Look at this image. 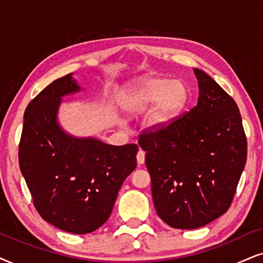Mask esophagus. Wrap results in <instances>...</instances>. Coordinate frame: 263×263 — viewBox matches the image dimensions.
Instances as JSON below:
<instances>
[{"instance_id": "obj_1", "label": "esophagus", "mask_w": 263, "mask_h": 263, "mask_svg": "<svg viewBox=\"0 0 263 263\" xmlns=\"http://www.w3.org/2000/svg\"><path fill=\"white\" fill-rule=\"evenodd\" d=\"M144 160H145V152L143 151V149H139L137 153V162L139 165H142L144 164Z\"/></svg>"}]
</instances>
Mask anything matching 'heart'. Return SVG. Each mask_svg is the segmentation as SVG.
Instances as JSON below:
<instances>
[{
  "label": "heart",
  "instance_id": "1",
  "mask_svg": "<svg viewBox=\"0 0 263 263\" xmlns=\"http://www.w3.org/2000/svg\"><path fill=\"white\" fill-rule=\"evenodd\" d=\"M188 101L185 86L165 78H148L131 85L126 92L124 108L131 114L145 115V125L159 131L171 125L183 110Z\"/></svg>",
  "mask_w": 263,
  "mask_h": 263
}]
</instances>
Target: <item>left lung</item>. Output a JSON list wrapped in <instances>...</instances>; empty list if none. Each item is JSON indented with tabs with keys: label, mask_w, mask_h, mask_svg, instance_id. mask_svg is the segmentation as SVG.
<instances>
[{
	"label": "left lung",
	"mask_w": 263,
	"mask_h": 263,
	"mask_svg": "<svg viewBox=\"0 0 263 263\" xmlns=\"http://www.w3.org/2000/svg\"><path fill=\"white\" fill-rule=\"evenodd\" d=\"M194 74L198 104L166 128H147L138 138L147 152L156 212L179 229L202 227L227 212L248 153L237 103L206 72Z\"/></svg>",
	"instance_id": "left-lung-1"
}]
</instances>
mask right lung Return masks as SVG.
Wrapping results in <instances>:
<instances>
[{
  "mask_svg": "<svg viewBox=\"0 0 263 263\" xmlns=\"http://www.w3.org/2000/svg\"><path fill=\"white\" fill-rule=\"evenodd\" d=\"M79 89L71 75H65L29 103L19 166L43 220L69 233L86 234L109 218L121 184L137 166L138 147L64 134L57 124L58 107L63 96Z\"/></svg>",
  "mask_w": 263,
  "mask_h": 263,
  "instance_id": "add662e5",
  "label": "right lung"
}]
</instances>
